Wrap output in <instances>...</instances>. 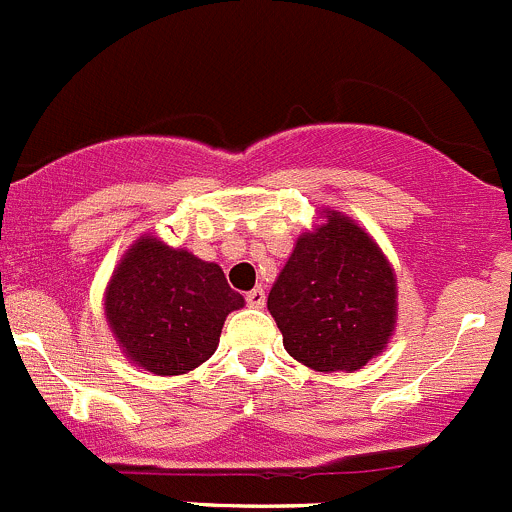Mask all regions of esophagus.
I'll return each mask as SVG.
<instances>
[{
    "label": "esophagus",
    "mask_w": 512,
    "mask_h": 512,
    "mask_svg": "<svg viewBox=\"0 0 512 512\" xmlns=\"http://www.w3.org/2000/svg\"><path fill=\"white\" fill-rule=\"evenodd\" d=\"M246 303H249L251 308H263V303H266V291H263L261 286L254 288V291L246 293Z\"/></svg>",
    "instance_id": "obj_1"
}]
</instances>
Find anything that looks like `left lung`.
<instances>
[{
	"label": "left lung",
	"instance_id": "obj_1",
	"mask_svg": "<svg viewBox=\"0 0 512 512\" xmlns=\"http://www.w3.org/2000/svg\"><path fill=\"white\" fill-rule=\"evenodd\" d=\"M268 311L288 356L318 373H353L391 343L396 271L361 224L323 209L273 281Z\"/></svg>",
	"mask_w": 512,
	"mask_h": 512
}]
</instances>
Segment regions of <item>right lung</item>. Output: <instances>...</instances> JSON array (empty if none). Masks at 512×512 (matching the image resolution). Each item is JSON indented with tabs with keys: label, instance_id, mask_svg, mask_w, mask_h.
I'll return each instance as SVG.
<instances>
[{
	"label": "right lung",
	"instance_id": "1",
	"mask_svg": "<svg viewBox=\"0 0 512 512\" xmlns=\"http://www.w3.org/2000/svg\"><path fill=\"white\" fill-rule=\"evenodd\" d=\"M244 303L219 263L144 234L106 283L104 316L134 366L154 376H181L214 356L226 316Z\"/></svg>",
	"mask_w": 512,
	"mask_h": 512
}]
</instances>
